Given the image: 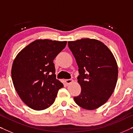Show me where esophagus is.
Here are the masks:
<instances>
[{
    "instance_id": "esophagus-1",
    "label": "esophagus",
    "mask_w": 133,
    "mask_h": 133,
    "mask_svg": "<svg viewBox=\"0 0 133 133\" xmlns=\"http://www.w3.org/2000/svg\"><path fill=\"white\" fill-rule=\"evenodd\" d=\"M72 81H73V80L71 79H66V81H65V82H66V83H67V84H70V83L72 82Z\"/></svg>"
}]
</instances>
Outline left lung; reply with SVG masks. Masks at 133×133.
<instances>
[{"label": "left lung", "instance_id": "1", "mask_svg": "<svg viewBox=\"0 0 133 133\" xmlns=\"http://www.w3.org/2000/svg\"><path fill=\"white\" fill-rule=\"evenodd\" d=\"M68 47L79 67L78 82L81 92L74 97L82 108L92 110L108 101L115 89L118 67L113 54L106 45L95 39L68 42Z\"/></svg>", "mask_w": 133, "mask_h": 133}]
</instances>
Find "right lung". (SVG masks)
Instances as JSON below:
<instances>
[{
  "mask_svg": "<svg viewBox=\"0 0 133 133\" xmlns=\"http://www.w3.org/2000/svg\"><path fill=\"white\" fill-rule=\"evenodd\" d=\"M66 41L36 40L17 54L12 63L11 78L22 101L30 108L42 110L55 101L63 85L56 79L53 61Z\"/></svg>",
  "mask_w": 133,
  "mask_h": 133,
  "instance_id": "right-lung-1",
  "label": "right lung"
}]
</instances>
